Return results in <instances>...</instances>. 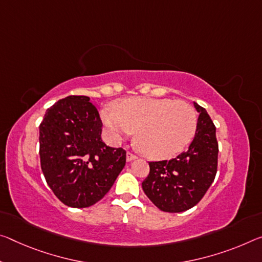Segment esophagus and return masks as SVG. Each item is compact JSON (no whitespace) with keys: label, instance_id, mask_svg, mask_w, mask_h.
<instances>
[{"label":"esophagus","instance_id":"34e87169","mask_svg":"<svg viewBox=\"0 0 262 262\" xmlns=\"http://www.w3.org/2000/svg\"><path fill=\"white\" fill-rule=\"evenodd\" d=\"M136 159H138V156L134 155V154H132V152H127V154H126V160H127V162H132V161H134V160H136Z\"/></svg>","mask_w":262,"mask_h":262}]
</instances>
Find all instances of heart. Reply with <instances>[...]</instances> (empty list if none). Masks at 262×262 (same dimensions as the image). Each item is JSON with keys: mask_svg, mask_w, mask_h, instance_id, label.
I'll list each match as a JSON object with an SVG mask.
<instances>
[{"mask_svg": "<svg viewBox=\"0 0 262 262\" xmlns=\"http://www.w3.org/2000/svg\"><path fill=\"white\" fill-rule=\"evenodd\" d=\"M100 111L102 123L115 142L136 132L135 144L151 160L171 159L183 151L197 127L193 107L169 98L132 97Z\"/></svg>", "mask_w": 262, "mask_h": 262, "instance_id": "b5f03b06", "label": "heart"}]
</instances>
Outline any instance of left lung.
I'll return each mask as SVG.
<instances>
[{
  "label": "left lung",
  "instance_id": "obj_1",
  "mask_svg": "<svg viewBox=\"0 0 262 262\" xmlns=\"http://www.w3.org/2000/svg\"><path fill=\"white\" fill-rule=\"evenodd\" d=\"M199 113L194 138L188 150L170 161L149 162L150 171L142 182L147 197L164 212H183L193 207L213 183L218 165L215 127L205 108Z\"/></svg>",
  "mask_w": 262,
  "mask_h": 262
}]
</instances>
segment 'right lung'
I'll list each match as a JSON object with an SVG mask.
<instances>
[{
    "instance_id": "1",
    "label": "right lung",
    "mask_w": 262,
    "mask_h": 262,
    "mask_svg": "<svg viewBox=\"0 0 262 262\" xmlns=\"http://www.w3.org/2000/svg\"><path fill=\"white\" fill-rule=\"evenodd\" d=\"M101 127L98 110L84 95L61 99L44 115L39 126L41 171L65 205H94L126 164V150L106 146Z\"/></svg>"
}]
</instances>
